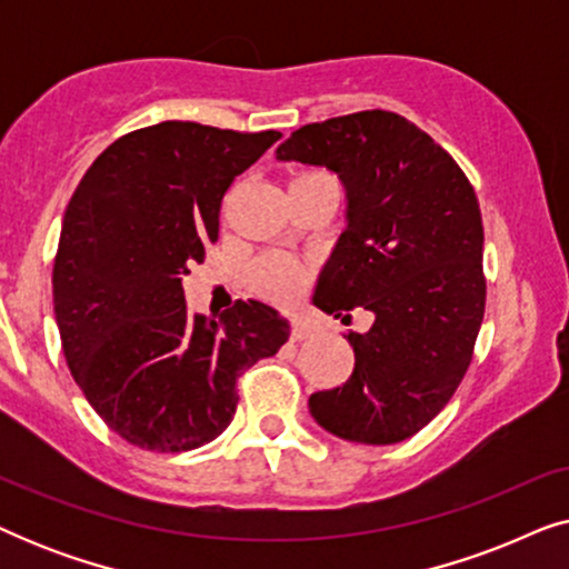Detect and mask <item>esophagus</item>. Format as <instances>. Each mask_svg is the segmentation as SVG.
Segmentation results:
<instances>
[{"label": "esophagus", "mask_w": 569, "mask_h": 569, "mask_svg": "<svg viewBox=\"0 0 569 569\" xmlns=\"http://www.w3.org/2000/svg\"><path fill=\"white\" fill-rule=\"evenodd\" d=\"M310 337V326L308 323H302V321H292L290 323V339L292 341H302V339H308Z\"/></svg>", "instance_id": "esophagus-1"}]
</instances>
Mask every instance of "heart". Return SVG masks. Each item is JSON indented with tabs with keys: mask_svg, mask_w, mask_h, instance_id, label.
I'll return each mask as SVG.
<instances>
[{
	"mask_svg": "<svg viewBox=\"0 0 569 569\" xmlns=\"http://www.w3.org/2000/svg\"><path fill=\"white\" fill-rule=\"evenodd\" d=\"M316 178H326V173H318V170L298 173L290 186L316 181ZM248 284H251V290L259 298L279 302V306H290V302L298 300L308 290L310 269L292 259H284V256H261L248 269Z\"/></svg>",
	"mask_w": 569,
	"mask_h": 569,
	"instance_id": "obj_1",
	"label": "heart"
}]
</instances>
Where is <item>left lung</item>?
Segmentation results:
<instances>
[{
  "label": "left lung",
  "instance_id": "obj_1",
  "mask_svg": "<svg viewBox=\"0 0 569 569\" xmlns=\"http://www.w3.org/2000/svg\"><path fill=\"white\" fill-rule=\"evenodd\" d=\"M277 160L321 166L345 186L347 228L313 306L376 318L347 333L352 376L310 396V415L349 442L407 440L456 393L485 318L477 193L430 134L391 111L308 123L277 147Z\"/></svg>",
  "mask_w": 569,
  "mask_h": 569
}]
</instances>
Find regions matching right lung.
<instances>
[{"instance_id":"1","label":"right lung","mask_w":569,"mask_h":569,"mask_svg":"<svg viewBox=\"0 0 569 569\" xmlns=\"http://www.w3.org/2000/svg\"><path fill=\"white\" fill-rule=\"evenodd\" d=\"M279 137L154 123L100 152L69 199L53 261L61 347L84 399L131 446L183 453L214 440L236 415L240 370L290 337L259 300L207 318L183 298L224 191Z\"/></svg>"}]
</instances>
